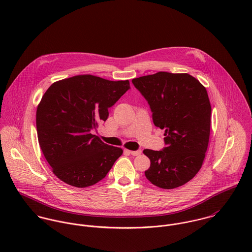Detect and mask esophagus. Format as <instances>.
Instances as JSON below:
<instances>
[{
    "mask_svg": "<svg viewBox=\"0 0 252 252\" xmlns=\"http://www.w3.org/2000/svg\"><path fill=\"white\" fill-rule=\"evenodd\" d=\"M126 152H128V153H130L131 155H133V156H138V155H140L141 153H142V150H136V151H131V150H125Z\"/></svg>",
    "mask_w": 252,
    "mask_h": 252,
    "instance_id": "obj_1",
    "label": "esophagus"
}]
</instances>
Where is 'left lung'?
Instances as JSON below:
<instances>
[{"instance_id": "1", "label": "left lung", "mask_w": 252, "mask_h": 252, "mask_svg": "<svg viewBox=\"0 0 252 252\" xmlns=\"http://www.w3.org/2000/svg\"><path fill=\"white\" fill-rule=\"evenodd\" d=\"M147 101L166 146L144 149L152 184L173 189L192 180L202 167L211 132L212 108L206 88L188 73L159 72L132 80Z\"/></svg>"}]
</instances>
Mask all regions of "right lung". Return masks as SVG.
Returning <instances> with one entry per match:
<instances>
[{"label":"right lung","instance_id":"obj_1","mask_svg":"<svg viewBox=\"0 0 252 252\" xmlns=\"http://www.w3.org/2000/svg\"><path fill=\"white\" fill-rule=\"evenodd\" d=\"M129 89V80L84 74L54 82L46 90L36 108V132L58 179L83 188L107 176L123 150L103 143L92 132Z\"/></svg>","mask_w":252,"mask_h":252}]
</instances>
